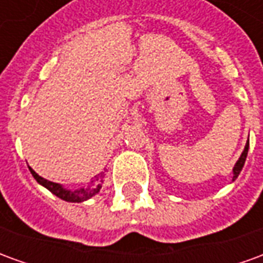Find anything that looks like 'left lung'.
<instances>
[{
  "label": "left lung",
  "instance_id": "8db88e82",
  "mask_svg": "<svg viewBox=\"0 0 263 263\" xmlns=\"http://www.w3.org/2000/svg\"><path fill=\"white\" fill-rule=\"evenodd\" d=\"M248 149H249V141L247 142V145H245V148H243L242 154H241V156H239V159L237 160V163H235L234 167H232V182H235V179L239 176V173H241V171H242L243 165H245V159H247V155H248Z\"/></svg>",
  "mask_w": 263,
  "mask_h": 263
}]
</instances>
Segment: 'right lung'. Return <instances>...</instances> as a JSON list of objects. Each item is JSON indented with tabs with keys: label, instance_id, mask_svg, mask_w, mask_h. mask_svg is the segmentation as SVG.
<instances>
[{
	"label": "right lung",
	"instance_id": "obj_1",
	"mask_svg": "<svg viewBox=\"0 0 263 263\" xmlns=\"http://www.w3.org/2000/svg\"><path fill=\"white\" fill-rule=\"evenodd\" d=\"M28 167H29V166H28ZM29 171H31L32 176L35 177V180H36L41 186H43L45 189H48L49 192L53 193L56 197L62 198V200H65V201H69V203H83V201H86L88 198H91L92 196H96V194L101 190V187H103L104 176H105L104 173H101V176L100 177L96 176V180H91V184L87 186V187L67 189L65 187L63 184H59V183L50 182V180L43 179V177L39 176L32 167H29Z\"/></svg>",
	"mask_w": 263,
	"mask_h": 263
}]
</instances>
